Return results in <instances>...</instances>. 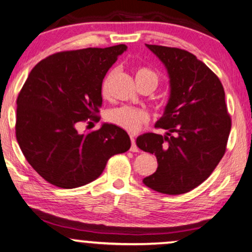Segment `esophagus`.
Here are the masks:
<instances>
[{"label":"esophagus","mask_w":252,"mask_h":252,"mask_svg":"<svg viewBox=\"0 0 252 252\" xmlns=\"http://www.w3.org/2000/svg\"><path fill=\"white\" fill-rule=\"evenodd\" d=\"M130 140H131V147H130V150H131L132 153H137L138 148H137V146H136L134 136H130Z\"/></svg>","instance_id":"34e87169"}]
</instances>
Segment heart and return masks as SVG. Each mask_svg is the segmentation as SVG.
I'll return each mask as SVG.
<instances>
[{
	"label": "heart",
	"instance_id": "1",
	"mask_svg": "<svg viewBox=\"0 0 252 252\" xmlns=\"http://www.w3.org/2000/svg\"><path fill=\"white\" fill-rule=\"evenodd\" d=\"M115 76V71L109 72L106 77L104 78L102 83V94L104 97H109L110 94V85H111L112 78ZM135 79L138 85L142 84H150L154 88L158 86V76L154 71L148 67H138L135 71ZM106 118L110 123L120 126L126 131L135 132L137 131L144 123L148 122L149 116L148 112L144 110H138L131 106H118V108L111 109L106 115Z\"/></svg>",
	"mask_w": 252,
	"mask_h": 252
}]
</instances>
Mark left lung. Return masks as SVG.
<instances>
[{"label":"left lung","mask_w":252,"mask_h":252,"mask_svg":"<svg viewBox=\"0 0 252 252\" xmlns=\"http://www.w3.org/2000/svg\"><path fill=\"white\" fill-rule=\"evenodd\" d=\"M162 62L170 94L155 128L166 135L147 132L136 138L143 152L154 154L158 169L143 179L149 189L163 194H182L202 184L226 150L231 117L219 78L180 48L146 45Z\"/></svg>","instance_id":"1"}]
</instances>
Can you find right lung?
Masks as SVG:
<instances>
[{"label":"right lung","instance_id":"add662e5","mask_svg":"<svg viewBox=\"0 0 252 252\" xmlns=\"http://www.w3.org/2000/svg\"><path fill=\"white\" fill-rule=\"evenodd\" d=\"M126 45L52 54L34 66L16 100V140L26 160L54 186L76 189L96 180L112 155L129 150L126 130L78 126L102 106V83Z\"/></svg>","mask_w":252,"mask_h":252}]
</instances>
